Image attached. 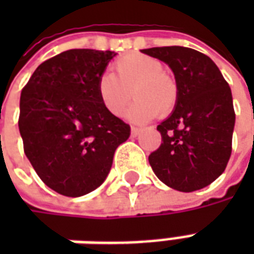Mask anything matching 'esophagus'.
Segmentation results:
<instances>
[{"mask_svg": "<svg viewBox=\"0 0 254 254\" xmlns=\"http://www.w3.org/2000/svg\"><path fill=\"white\" fill-rule=\"evenodd\" d=\"M140 132H141V129H140V127H132V129H130V136H132V137H136V136L140 134Z\"/></svg>", "mask_w": 254, "mask_h": 254, "instance_id": "obj_1", "label": "esophagus"}]
</instances>
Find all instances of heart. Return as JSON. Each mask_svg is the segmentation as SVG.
Returning <instances> with one entry per match:
<instances>
[{"label":"heart","instance_id":"b5f03b06","mask_svg":"<svg viewBox=\"0 0 254 254\" xmlns=\"http://www.w3.org/2000/svg\"><path fill=\"white\" fill-rule=\"evenodd\" d=\"M133 96L127 111L133 122H147L154 117L167 116L178 103L180 87L171 73L163 70L158 58L130 53L118 58L113 74H103L98 81V95L110 114L121 117Z\"/></svg>","mask_w":254,"mask_h":254}]
</instances>
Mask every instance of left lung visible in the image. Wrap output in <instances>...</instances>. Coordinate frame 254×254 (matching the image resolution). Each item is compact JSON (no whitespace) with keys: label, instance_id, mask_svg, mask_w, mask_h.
Instances as JSON below:
<instances>
[{"label":"left lung","instance_id":"obj_1","mask_svg":"<svg viewBox=\"0 0 254 254\" xmlns=\"http://www.w3.org/2000/svg\"><path fill=\"white\" fill-rule=\"evenodd\" d=\"M174 72L180 98L171 116L158 125L159 148L148 156L160 181L180 191L212 184L231 155L235 113L229 83L202 53L182 46L144 49Z\"/></svg>","mask_w":254,"mask_h":254}]
</instances>
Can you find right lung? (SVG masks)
<instances>
[{"mask_svg":"<svg viewBox=\"0 0 254 254\" xmlns=\"http://www.w3.org/2000/svg\"><path fill=\"white\" fill-rule=\"evenodd\" d=\"M116 53L73 49L42 63L20 96L24 152L47 187L80 197L99 188L130 127L102 105L98 81Z\"/></svg>","mask_w":254,"mask_h":254,"instance_id":"obj_1","label":"right lung"}]
</instances>
